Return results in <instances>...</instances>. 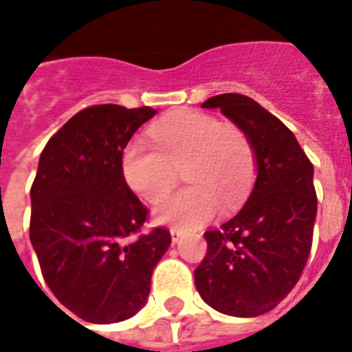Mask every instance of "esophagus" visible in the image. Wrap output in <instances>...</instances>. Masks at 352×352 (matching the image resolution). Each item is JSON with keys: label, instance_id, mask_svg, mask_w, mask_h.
I'll use <instances>...</instances> for the list:
<instances>
[{"label": "esophagus", "instance_id": "1", "mask_svg": "<svg viewBox=\"0 0 352 352\" xmlns=\"http://www.w3.org/2000/svg\"><path fill=\"white\" fill-rule=\"evenodd\" d=\"M169 235H171V242H173V244H177V242L181 241V236H183V229L171 228L169 229Z\"/></svg>", "mask_w": 352, "mask_h": 352}]
</instances>
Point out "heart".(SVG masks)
Returning <instances> with one entry per match:
<instances>
[{"mask_svg":"<svg viewBox=\"0 0 352 352\" xmlns=\"http://www.w3.org/2000/svg\"><path fill=\"white\" fill-rule=\"evenodd\" d=\"M155 147L142 138L126 143L121 169L132 192L158 201L177 179V169L192 186L156 205L155 218L179 229L210 222L222 203L236 209L256 177V153L250 138L235 124L201 111L166 117L149 129Z\"/></svg>","mask_w":352,"mask_h":352,"instance_id":"heart-1","label":"heart"}]
</instances>
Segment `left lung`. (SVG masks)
Instances as JSON below:
<instances>
[{
  "mask_svg": "<svg viewBox=\"0 0 352 352\" xmlns=\"http://www.w3.org/2000/svg\"><path fill=\"white\" fill-rule=\"evenodd\" d=\"M201 106L218 108L250 138L257 177L244 207L205 233L197 293L220 314L257 317L291 293L308 261L317 216L314 166L295 134L254 98L223 93Z\"/></svg>",
  "mask_w": 352,
  "mask_h": 352,
  "instance_id": "left-lung-1",
  "label": "left lung"
}]
</instances>
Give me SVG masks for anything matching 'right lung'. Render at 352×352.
Here are the masks:
<instances>
[{
  "label": "right lung",
  "mask_w": 352,
  "mask_h": 352,
  "mask_svg": "<svg viewBox=\"0 0 352 352\" xmlns=\"http://www.w3.org/2000/svg\"><path fill=\"white\" fill-rule=\"evenodd\" d=\"M155 116L149 106H91L57 130L38 158L31 244L44 282L83 321L110 324L136 315L171 244L162 228L138 233L147 209L121 169L130 138Z\"/></svg>",
  "instance_id": "add662e5"
}]
</instances>
